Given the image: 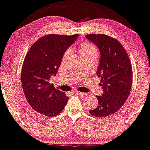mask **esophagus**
I'll return each instance as SVG.
<instances>
[{
  "mask_svg": "<svg viewBox=\"0 0 150 150\" xmlns=\"http://www.w3.org/2000/svg\"><path fill=\"white\" fill-rule=\"evenodd\" d=\"M76 94L79 95H81V96H84V95H86V93H82V92H76Z\"/></svg>",
  "mask_w": 150,
  "mask_h": 150,
  "instance_id": "esophagus-1",
  "label": "esophagus"
}]
</instances>
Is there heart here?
Segmentation results:
<instances>
[{"mask_svg": "<svg viewBox=\"0 0 150 150\" xmlns=\"http://www.w3.org/2000/svg\"><path fill=\"white\" fill-rule=\"evenodd\" d=\"M79 50L81 54V57L93 55L97 57L98 55V51H97V47L91 42H84L80 46ZM69 52H70L69 51H67L66 54H68Z\"/></svg>", "mask_w": 150, "mask_h": 150, "instance_id": "1", "label": "heart"}]
</instances>
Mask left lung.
I'll return each instance as SVG.
<instances>
[{"mask_svg": "<svg viewBox=\"0 0 150 150\" xmlns=\"http://www.w3.org/2000/svg\"><path fill=\"white\" fill-rule=\"evenodd\" d=\"M86 38L96 45L100 52L97 75L103 95L96 97L98 106L89 113L103 118L118 111L127 101L131 90L133 70L129 55L118 40L105 34H91Z\"/></svg>", "mask_w": 150, "mask_h": 150, "instance_id": "left-lung-1", "label": "left lung"}]
</instances>
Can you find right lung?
I'll list each match as a JSON object with an SVG mask.
<instances>
[{
  "instance_id": "add662e5",
  "label": "right lung",
  "mask_w": 150,
  "mask_h": 150,
  "mask_svg": "<svg viewBox=\"0 0 150 150\" xmlns=\"http://www.w3.org/2000/svg\"><path fill=\"white\" fill-rule=\"evenodd\" d=\"M78 34H49L39 38L25 55L21 68V83L25 99L38 113L52 117L59 114L69 99L50 84L55 75L63 55L74 42Z\"/></svg>"
}]
</instances>
